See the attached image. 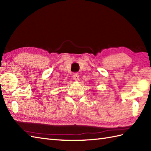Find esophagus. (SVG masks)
<instances>
[{"instance_id": "esophagus-1", "label": "esophagus", "mask_w": 151, "mask_h": 151, "mask_svg": "<svg viewBox=\"0 0 151 151\" xmlns=\"http://www.w3.org/2000/svg\"><path fill=\"white\" fill-rule=\"evenodd\" d=\"M73 78H74V80H75V81H78V80H79V75H78V73H74Z\"/></svg>"}]
</instances>
